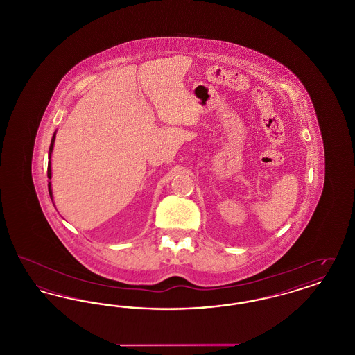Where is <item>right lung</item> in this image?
Here are the masks:
<instances>
[{"instance_id": "add662e5", "label": "right lung", "mask_w": 355, "mask_h": 355, "mask_svg": "<svg viewBox=\"0 0 355 355\" xmlns=\"http://www.w3.org/2000/svg\"><path fill=\"white\" fill-rule=\"evenodd\" d=\"M54 138H55V133L53 135V138H51V148H49V159H51V150H53V145H54ZM48 178H49V180L51 178V161H49V164H48ZM48 187H49V196H51V197H53V194H51V182L48 184ZM53 205H54V203H53Z\"/></svg>"}]
</instances>
